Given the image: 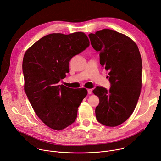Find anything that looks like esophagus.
<instances>
[{"label": "esophagus", "mask_w": 161, "mask_h": 161, "mask_svg": "<svg viewBox=\"0 0 161 161\" xmlns=\"http://www.w3.org/2000/svg\"><path fill=\"white\" fill-rule=\"evenodd\" d=\"M87 92H88V94H89V95H91V94L92 93V89H87Z\"/></svg>", "instance_id": "34e87169"}]
</instances>
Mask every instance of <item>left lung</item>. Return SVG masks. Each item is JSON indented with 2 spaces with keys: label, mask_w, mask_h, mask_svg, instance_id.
<instances>
[{
  "label": "left lung",
  "mask_w": 161,
  "mask_h": 161,
  "mask_svg": "<svg viewBox=\"0 0 161 161\" xmlns=\"http://www.w3.org/2000/svg\"><path fill=\"white\" fill-rule=\"evenodd\" d=\"M89 37L111 83L108 91L103 87L92 91L100 100L97 119L105 126H116L127 120L136 106L142 86L141 55L131 38L115 31L103 29Z\"/></svg>",
  "instance_id": "left-lung-1"
}]
</instances>
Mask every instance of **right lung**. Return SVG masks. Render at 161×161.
I'll return each mask as SVG.
<instances>
[{
    "mask_svg": "<svg viewBox=\"0 0 161 161\" xmlns=\"http://www.w3.org/2000/svg\"><path fill=\"white\" fill-rule=\"evenodd\" d=\"M89 46L82 32L49 34L25 52L23 60L24 89L40 119L49 128L61 130L72 124L87 95L85 88L71 89L58 82L69 72V62Z\"/></svg>",
    "mask_w": 161,
    "mask_h": 161,
    "instance_id": "right-lung-1",
    "label": "right lung"
}]
</instances>
